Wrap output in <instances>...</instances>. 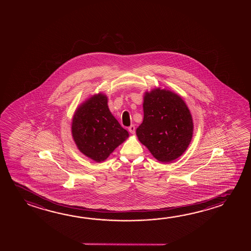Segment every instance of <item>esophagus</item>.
I'll return each instance as SVG.
<instances>
[{"label": "esophagus", "mask_w": 251, "mask_h": 251, "mask_svg": "<svg viewBox=\"0 0 251 251\" xmlns=\"http://www.w3.org/2000/svg\"><path fill=\"white\" fill-rule=\"evenodd\" d=\"M128 131L130 132L131 134H135V132H136V127H135V125H130V126L128 127Z\"/></svg>", "instance_id": "34e87169"}]
</instances>
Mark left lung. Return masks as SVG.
I'll use <instances>...</instances> for the list:
<instances>
[{
	"mask_svg": "<svg viewBox=\"0 0 251 251\" xmlns=\"http://www.w3.org/2000/svg\"><path fill=\"white\" fill-rule=\"evenodd\" d=\"M144 121L136 136L152 156L162 163H171L182 156L193 138V121L181 96L156 87L145 92Z\"/></svg>",
	"mask_w": 251,
	"mask_h": 251,
	"instance_id": "8db88e82",
	"label": "left lung"
}]
</instances>
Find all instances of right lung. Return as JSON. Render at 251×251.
<instances>
[{
  "instance_id": "1",
  "label": "right lung",
  "mask_w": 251,
  "mask_h": 251,
  "mask_svg": "<svg viewBox=\"0 0 251 251\" xmlns=\"http://www.w3.org/2000/svg\"><path fill=\"white\" fill-rule=\"evenodd\" d=\"M107 106V95H92L74 112L72 136L78 151L100 163L128 137Z\"/></svg>"
}]
</instances>
